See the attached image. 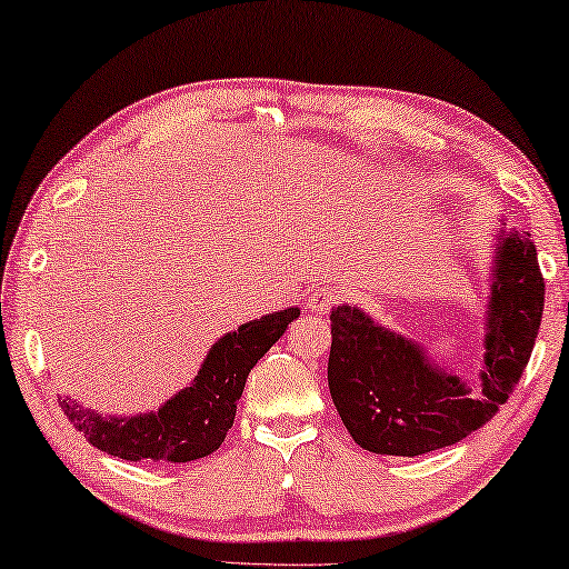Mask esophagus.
<instances>
[{
	"label": "esophagus",
	"mask_w": 569,
	"mask_h": 569,
	"mask_svg": "<svg viewBox=\"0 0 569 569\" xmlns=\"http://www.w3.org/2000/svg\"><path fill=\"white\" fill-rule=\"evenodd\" d=\"M335 305H338V292H335L332 287H318V290H312L305 300L307 310L318 315H328Z\"/></svg>",
	"instance_id": "esophagus-1"
}]
</instances>
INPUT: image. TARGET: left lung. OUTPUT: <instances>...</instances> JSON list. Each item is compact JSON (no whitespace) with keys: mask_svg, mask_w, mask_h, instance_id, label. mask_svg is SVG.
I'll return each mask as SVG.
<instances>
[{"mask_svg":"<svg viewBox=\"0 0 569 569\" xmlns=\"http://www.w3.org/2000/svg\"><path fill=\"white\" fill-rule=\"evenodd\" d=\"M495 239L479 386L471 388L421 342L376 322L360 307L332 310L330 396L366 451L421 456L459 443L487 423L519 383L542 322L545 279L529 234L501 223Z\"/></svg>","mask_w":569,"mask_h":569,"instance_id":"left-lung-1","label":"left lung"}]
</instances>
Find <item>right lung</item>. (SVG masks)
Instances as JSON below:
<instances>
[{
  "mask_svg": "<svg viewBox=\"0 0 569 569\" xmlns=\"http://www.w3.org/2000/svg\"><path fill=\"white\" fill-rule=\"evenodd\" d=\"M297 318L300 310L287 307L221 335L209 348L191 383L156 411L102 416L68 396L60 398V406L96 449L118 459H148L156 463L203 459L227 439L249 370Z\"/></svg>",
  "mask_w": 569,
  "mask_h": 569,
  "instance_id": "1",
  "label": "right lung"
}]
</instances>
